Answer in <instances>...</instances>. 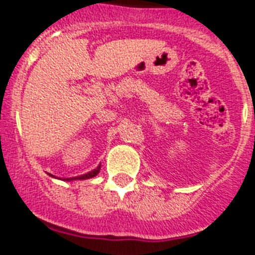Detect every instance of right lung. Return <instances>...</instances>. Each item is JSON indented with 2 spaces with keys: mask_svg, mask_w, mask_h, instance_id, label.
<instances>
[{
  "mask_svg": "<svg viewBox=\"0 0 255 255\" xmlns=\"http://www.w3.org/2000/svg\"><path fill=\"white\" fill-rule=\"evenodd\" d=\"M99 170H100V165H99L96 169L91 170V172H88V173L83 174V176H78V177H74V178H67V180H86V178H92L99 173Z\"/></svg>",
  "mask_w": 255,
  "mask_h": 255,
  "instance_id": "add662e5",
  "label": "right lung"
}]
</instances>
